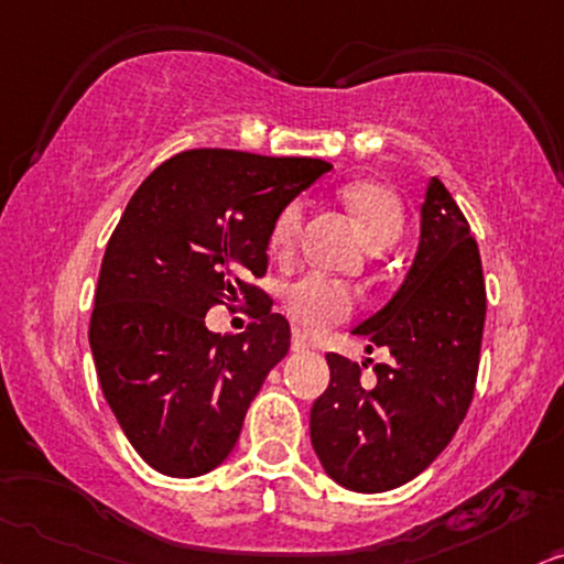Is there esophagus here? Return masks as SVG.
I'll use <instances>...</instances> for the list:
<instances>
[{
  "label": "esophagus",
  "instance_id": "esophagus-1",
  "mask_svg": "<svg viewBox=\"0 0 564 564\" xmlns=\"http://www.w3.org/2000/svg\"><path fill=\"white\" fill-rule=\"evenodd\" d=\"M291 348L294 351H310V338L302 330H294V335H291Z\"/></svg>",
  "mask_w": 564,
  "mask_h": 564
}]
</instances>
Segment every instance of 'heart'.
<instances>
[{
	"label": "heart",
	"mask_w": 564,
	"mask_h": 564,
	"mask_svg": "<svg viewBox=\"0 0 564 564\" xmlns=\"http://www.w3.org/2000/svg\"><path fill=\"white\" fill-rule=\"evenodd\" d=\"M344 203L359 226L365 239L375 249L395 245L403 234V205L388 184L382 182H351L340 192ZM304 224V203L291 199L273 218L268 234V249L273 254H289L294 249ZM281 302L289 317L306 330L319 333L344 323L356 310V294L348 283L338 278L306 270L281 283Z\"/></svg>",
	"instance_id": "obj_1"
}]
</instances>
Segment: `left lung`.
Returning <instances> with one entry per match:
<instances>
[{
	"label": "left lung",
	"instance_id": "1",
	"mask_svg": "<svg viewBox=\"0 0 564 564\" xmlns=\"http://www.w3.org/2000/svg\"><path fill=\"white\" fill-rule=\"evenodd\" d=\"M487 289L471 226L432 176L422 239L403 286L356 327L367 351L388 348L372 388L361 367L327 354L330 384L310 413L319 463L340 487L388 491L424 471L458 432L474 401ZM372 365V359H367Z\"/></svg>",
	"mask_w": 564,
	"mask_h": 564
}]
</instances>
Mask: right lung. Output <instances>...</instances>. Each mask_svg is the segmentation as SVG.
Listing matches in <instances>:
<instances>
[{
	"label": "right lung",
	"mask_w": 564,
	"mask_h": 564,
	"mask_svg": "<svg viewBox=\"0 0 564 564\" xmlns=\"http://www.w3.org/2000/svg\"><path fill=\"white\" fill-rule=\"evenodd\" d=\"M319 159L197 148L140 184L98 273L90 351L130 445L159 474L192 479L237 445L249 403L291 346L286 317L252 278L268 270L273 218L330 171ZM245 295V334L204 327L210 305Z\"/></svg>",
	"instance_id": "add662e5"
}]
</instances>
